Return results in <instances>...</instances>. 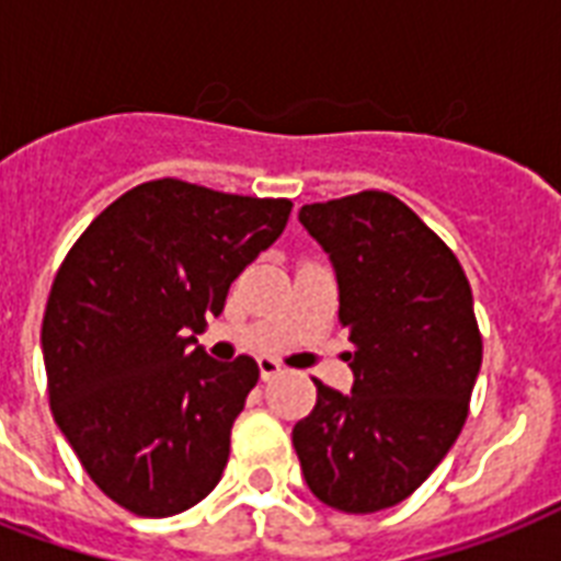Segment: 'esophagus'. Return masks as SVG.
<instances>
[{
  "mask_svg": "<svg viewBox=\"0 0 561 561\" xmlns=\"http://www.w3.org/2000/svg\"><path fill=\"white\" fill-rule=\"evenodd\" d=\"M259 373H262L264 381H271L273 375L282 373V364L276 358H267V355H262V358H259Z\"/></svg>",
  "mask_w": 561,
  "mask_h": 561,
  "instance_id": "1",
  "label": "esophagus"
}]
</instances>
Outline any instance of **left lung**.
<instances>
[{
  "instance_id": "obj_1",
  "label": "left lung",
  "mask_w": 561,
  "mask_h": 561,
  "mask_svg": "<svg viewBox=\"0 0 561 561\" xmlns=\"http://www.w3.org/2000/svg\"><path fill=\"white\" fill-rule=\"evenodd\" d=\"M299 224L334 267L355 381H314L294 448L325 506L378 513L413 495L460 436L483 360L474 299L457 255L392 194L308 203Z\"/></svg>"
}]
</instances>
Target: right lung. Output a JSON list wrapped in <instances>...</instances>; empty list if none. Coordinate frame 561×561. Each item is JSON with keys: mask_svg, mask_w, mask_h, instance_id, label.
Returning <instances> with one entry per match:
<instances>
[{"mask_svg": "<svg viewBox=\"0 0 561 561\" xmlns=\"http://www.w3.org/2000/svg\"><path fill=\"white\" fill-rule=\"evenodd\" d=\"M290 206L153 180L110 203L60 264L39 334L48 401L118 506L165 518L218 486L259 367L209 358L194 334Z\"/></svg>", "mask_w": 561, "mask_h": 561, "instance_id": "1", "label": "right lung"}]
</instances>
